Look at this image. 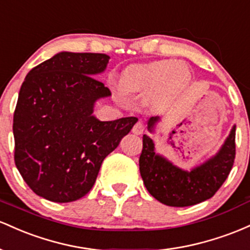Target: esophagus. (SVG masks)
Listing matches in <instances>:
<instances>
[{"label":"esophagus","instance_id":"1","mask_svg":"<svg viewBox=\"0 0 250 250\" xmlns=\"http://www.w3.org/2000/svg\"><path fill=\"white\" fill-rule=\"evenodd\" d=\"M144 130H145L144 124H143L142 122H138V123H136V124H134L133 128H132V132L134 134H142L143 132H144Z\"/></svg>","mask_w":250,"mask_h":250}]
</instances>
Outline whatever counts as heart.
Instances as JSON below:
<instances>
[{
    "label": "heart",
    "mask_w": 250,
    "mask_h": 250,
    "mask_svg": "<svg viewBox=\"0 0 250 250\" xmlns=\"http://www.w3.org/2000/svg\"><path fill=\"white\" fill-rule=\"evenodd\" d=\"M189 73L182 64L156 61L133 64L123 73L120 86L126 93L150 95L153 105H165L176 92L187 85Z\"/></svg>",
    "instance_id": "heart-1"
}]
</instances>
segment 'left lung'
Returning a JSON list of instances; mask_svg holds the SVG:
<instances>
[{"label":"left lung","instance_id":"obj_1","mask_svg":"<svg viewBox=\"0 0 250 250\" xmlns=\"http://www.w3.org/2000/svg\"><path fill=\"white\" fill-rule=\"evenodd\" d=\"M158 117L150 118L147 128L152 132ZM235 130L226 139L214 157L191 171L182 170L155 152V144L143 136L139 171L147 191L169 207H189L209 200L228 178L235 159Z\"/></svg>","mask_w":250,"mask_h":250}]
</instances>
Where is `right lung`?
Segmentation results:
<instances>
[{
  "label": "right lung",
  "instance_id": "1",
  "mask_svg": "<svg viewBox=\"0 0 250 250\" xmlns=\"http://www.w3.org/2000/svg\"><path fill=\"white\" fill-rule=\"evenodd\" d=\"M110 57L61 52L27 74L14 112V159L27 186L58 203L77 201L93 187L106 156L138 118L100 122L94 103L111 91L94 78Z\"/></svg>",
  "mask_w": 250,
  "mask_h": 250
}]
</instances>
